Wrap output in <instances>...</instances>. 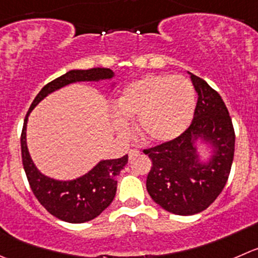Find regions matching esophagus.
<instances>
[{"label":"esophagus","instance_id":"obj_1","mask_svg":"<svg viewBox=\"0 0 258 258\" xmlns=\"http://www.w3.org/2000/svg\"><path fill=\"white\" fill-rule=\"evenodd\" d=\"M139 154H140V151H139V150H137V149H132L131 151L128 152L130 160H132V159H134L135 156H137V155H139Z\"/></svg>","mask_w":258,"mask_h":258}]
</instances>
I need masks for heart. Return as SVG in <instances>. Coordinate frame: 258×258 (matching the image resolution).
I'll return each instance as SVG.
<instances>
[{
  "mask_svg": "<svg viewBox=\"0 0 258 258\" xmlns=\"http://www.w3.org/2000/svg\"><path fill=\"white\" fill-rule=\"evenodd\" d=\"M114 126L122 136H130L127 122L139 119L140 134L152 144L172 141L191 122L196 91L182 77L147 76L126 87L118 101Z\"/></svg>",
  "mask_w": 258,
  "mask_h": 258,
  "instance_id": "1",
  "label": "heart"
}]
</instances>
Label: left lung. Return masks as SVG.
Returning a JSON list of instances; mask_svg holds the SVG:
<instances>
[{"instance_id": "8db88e82", "label": "left lung", "mask_w": 258, "mask_h": 258, "mask_svg": "<svg viewBox=\"0 0 258 258\" xmlns=\"http://www.w3.org/2000/svg\"><path fill=\"white\" fill-rule=\"evenodd\" d=\"M198 93L190 126L172 141L144 150L152 166L146 187L155 203L170 213L191 216L208 208L222 192L231 172L234 155L233 123L218 92L191 74ZM209 141L215 146L214 159L201 164L195 155V141Z\"/></svg>"}]
</instances>
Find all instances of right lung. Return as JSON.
Returning a JSON list of instances; mask_svg holds the SVG:
<instances>
[{"label": "right lung", "mask_w": 258, "mask_h": 258, "mask_svg": "<svg viewBox=\"0 0 258 258\" xmlns=\"http://www.w3.org/2000/svg\"><path fill=\"white\" fill-rule=\"evenodd\" d=\"M113 77L108 68L71 71L47 83L32 101L21 132V157L27 181L39 203L51 216L69 223H84L98 217L113 201L117 190V175L128 162V156L104 160L88 174L72 181H56L37 171L26 146L27 116L41 99L51 92L81 81H99Z\"/></svg>", "instance_id": "obj_1"}]
</instances>
